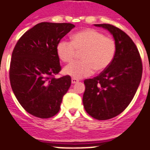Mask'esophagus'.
<instances>
[{"mask_svg": "<svg viewBox=\"0 0 150 150\" xmlns=\"http://www.w3.org/2000/svg\"><path fill=\"white\" fill-rule=\"evenodd\" d=\"M79 80L77 79H74V78H72V79H71V83H72V84H75V83H77V82H79Z\"/></svg>", "mask_w": 150, "mask_h": 150, "instance_id": "34e87169", "label": "esophagus"}]
</instances>
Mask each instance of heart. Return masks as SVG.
<instances>
[{"label": "heart", "mask_w": 150, "mask_h": 150, "mask_svg": "<svg viewBox=\"0 0 150 150\" xmlns=\"http://www.w3.org/2000/svg\"><path fill=\"white\" fill-rule=\"evenodd\" d=\"M76 50H81L82 60L68 64L63 71L74 79H82L91 75L95 69L101 71L110 65L116 53V43L95 29H86L73 34L71 42L62 40L57 44V54L63 62L72 61Z\"/></svg>", "instance_id": "obj_1"}]
</instances>
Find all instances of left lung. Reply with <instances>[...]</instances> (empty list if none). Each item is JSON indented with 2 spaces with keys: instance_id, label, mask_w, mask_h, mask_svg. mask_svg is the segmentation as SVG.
I'll return each instance as SVG.
<instances>
[{
  "instance_id": "left-lung-1",
  "label": "left lung",
  "mask_w": 150,
  "mask_h": 150,
  "mask_svg": "<svg viewBox=\"0 0 150 150\" xmlns=\"http://www.w3.org/2000/svg\"><path fill=\"white\" fill-rule=\"evenodd\" d=\"M110 33L116 53L110 65L98 76L86 79L82 102L86 111L97 120H108L123 112L132 100L141 82L142 64L132 40L110 24H95Z\"/></svg>"
}]
</instances>
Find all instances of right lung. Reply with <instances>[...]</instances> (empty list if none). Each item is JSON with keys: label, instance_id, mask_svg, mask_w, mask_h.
<instances>
[{"label": "right lung", "instance_id": "obj_1", "mask_svg": "<svg viewBox=\"0 0 150 150\" xmlns=\"http://www.w3.org/2000/svg\"><path fill=\"white\" fill-rule=\"evenodd\" d=\"M75 27L71 23L40 22L25 33L11 55L10 82L22 107L32 115L49 118L60 110L71 77L56 79L61 71L57 44Z\"/></svg>", "mask_w": 150, "mask_h": 150}]
</instances>
